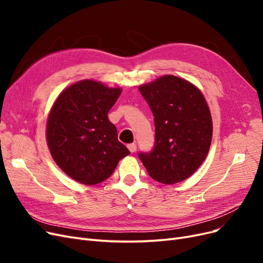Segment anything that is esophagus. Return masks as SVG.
<instances>
[{"mask_svg":"<svg viewBox=\"0 0 263 263\" xmlns=\"http://www.w3.org/2000/svg\"><path fill=\"white\" fill-rule=\"evenodd\" d=\"M127 147H128V149H129V151H130L132 154H133V153H135V151L137 150V146H136V144H129V145L127 146Z\"/></svg>","mask_w":263,"mask_h":263,"instance_id":"esophagus-1","label":"esophagus"}]
</instances>
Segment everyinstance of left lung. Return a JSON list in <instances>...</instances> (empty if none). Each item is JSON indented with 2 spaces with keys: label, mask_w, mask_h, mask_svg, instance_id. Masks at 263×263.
Returning a JSON list of instances; mask_svg holds the SVG:
<instances>
[{
  "label": "left lung",
  "mask_w": 263,
  "mask_h": 263,
  "mask_svg": "<svg viewBox=\"0 0 263 263\" xmlns=\"http://www.w3.org/2000/svg\"><path fill=\"white\" fill-rule=\"evenodd\" d=\"M155 117L153 150L138 154L154 180L174 184L200 168L209 154L213 124L210 108L195 85L164 76L139 86Z\"/></svg>",
  "instance_id": "obj_1"
}]
</instances>
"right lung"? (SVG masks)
<instances>
[{
  "mask_svg": "<svg viewBox=\"0 0 263 263\" xmlns=\"http://www.w3.org/2000/svg\"><path fill=\"white\" fill-rule=\"evenodd\" d=\"M122 90L83 80L69 86L54 102L47 123L53 160L70 178L94 185L112 176L130 153L117 139L107 114Z\"/></svg>",
  "mask_w": 263,
  "mask_h": 263,
  "instance_id": "obj_1",
  "label": "right lung"
}]
</instances>
